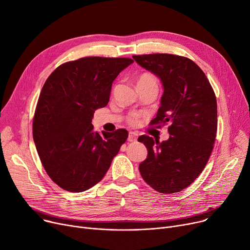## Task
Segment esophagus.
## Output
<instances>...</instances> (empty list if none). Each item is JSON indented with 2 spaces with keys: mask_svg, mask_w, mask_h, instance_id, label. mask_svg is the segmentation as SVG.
Returning <instances> with one entry per match:
<instances>
[{
  "mask_svg": "<svg viewBox=\"0 0 250 250\" xmlns=\"http://www.w3.org/2000/svg\"><path fill=\"white\" fill-rule=\"evenodd\" d=\"M137 139H138V134L137 133H135V132H129L128 133V138H127L128 142H136Z\"/></svg>",
  "mask_w": 250,
  "mask_h": 250,
  "instance_id": "34e87169",
  "label": "esophagus"
}]
</instances>
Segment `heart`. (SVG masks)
I'll use <instances>...</instances> for the list:
<instances>
[{"label": "heart", "instance_id": "obj_1", "mask_svg": "<svg viewBox=\"0 0 250 250\" xmlns=\"http://www.w3.org/2000/svg\"><path fill=\"white\" fill-rule=\"evenodd\" d=\"M141 84H156L157 85V79L154 75L150 73H144L138 78V85ZM140 121V114L139 113H132L128 117V123L132 125H137Z\"/></svg>", "mask_w": 250, "mask_h": 250}]
</instances>
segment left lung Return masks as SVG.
I'll return each instance as SVG.
<instances>
[{"instance_id": "1", "label": "left lung", "mask_w": 250, "mask_h": 250, "mask_svg": "<svg viewBox=\"0 0 250 250\" xmlns=\"http://www.w3.org/2000/svg\"><path fill=\"white\" fill-rule=\"evenodd\" d=\"M163 84L161 105L151 125L170 124L169 139L149 136L138 141L148 156L140 173L161 193L185 189L202 173L214 148L217 134V100L205 73L191 60L169 54L133 56Z\"/></svg>"}]
</instances>
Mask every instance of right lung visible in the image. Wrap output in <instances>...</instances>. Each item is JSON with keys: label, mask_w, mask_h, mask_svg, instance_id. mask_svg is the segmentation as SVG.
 Instances as JSON below:
<instances>
[{"label": "right lung", "mask_w": 250, "mask_h": 250, "mask_svg": "<svg viewBox=\"0 0 250 250\" xmlns=\"http://www.w3.org/2000/svg\"><path fill=\"white\" fill-rule=\"evenodd\" d=\"M134 61L87 57L61 64L39 95L32 133L39 158L51 180L64 190L94 187L110 167L128 133L94 132L92 117L106 106L112 82Z\"/></svg>", "instance_id": "obj_1"}]
</instances>
